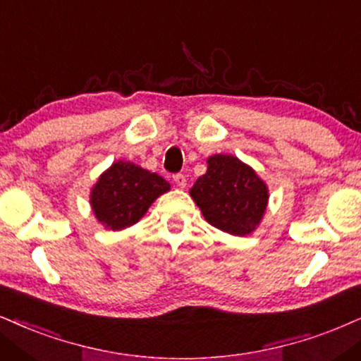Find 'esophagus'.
Here are the masks:
<instances>
[{
  "instance_id": "1",
  "label": "esophagus",
  "mask_w": 361,
  "mask_h": 361,
  "mask_svg": "<svg viewBox=\"0 0 361 361\" xmlns=\"http://www.w3.org/2000/svg\"><path fill=\"white\" fill-rule=\"evenodd\" d=\"M173 181H175V185L178 186V188H186V176L181 175V173H178V175L173 176Z\"/></svg>"
}]
</instances>
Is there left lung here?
I'll list each match as a JSON object with an SVG mask.
<instances>
[{"mask_svg":"<svg viewBox=\"0 0 361 361\" xmlns=\"http://www.w3.org/2000/svg\"><path fill=\"white\" fill-rule=\"evenodd\" d=\"M190 190L209 225L235 236L253 233L262 223L270 191L258 173L233 154H213Z\"/></svg>","mask_w":361,"mask_h":361,"instance_id":"obj_1","label":"left lung"}]
</instances>
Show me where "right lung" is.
<instances>
[{"mask_svg": "<svg viewBox=\"0 0 361 361\" xmlns=\"http://www.w3.org/2000/svg\"><path fill=\"white\" fill-rule=\"evenodd\" d=\"M170 191V183L131 161L113 163L99 175L90 191L94 218L111 231L138 223L158 196Z\"/></svg>", "mask_w": 361, "mask_h": 361, "instance_id": "add662e5", "label": "right lung"}]
</instances>
